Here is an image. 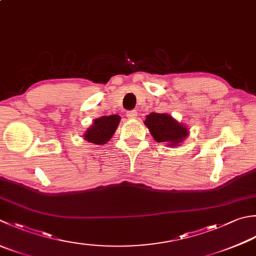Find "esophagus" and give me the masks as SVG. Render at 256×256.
Wrapping results in <instances>:
<instances>
[{
	"label": "esophagus",
	"instance_id": "esophagus-1",
	"mask_svg": "<svg viewBox=\"0 0 256 256\" xmlns=\"http://www.w3.org/2000/svg\"><path fill=\"white\" fill-rule=\"evenodd\" d=\"M126 116L128 118H135L138 116V112L135 111V110H132V111H128L126 112Z\"/></svg>",
	"mask_w": 256,
	"mask_h": 256
}]
</instances>
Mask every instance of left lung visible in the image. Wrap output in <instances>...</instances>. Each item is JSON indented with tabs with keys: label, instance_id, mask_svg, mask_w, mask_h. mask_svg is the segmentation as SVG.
I'll return each mask as SVG.
<instances>
[{
	"label": "left lung",
	"instance_id": "left-lung-1",
	"mask_svg": "<svg viewBox=\"0 0 256 256\" xmlns=\"http://www.w3.org/2000/svg\"><path fill=\"white\" fill-rule=\"evenodd\" d=\"M153 138L158 143H168V146H176L188 135V130L166 113H151L144 121Z\"/></svg>",
	"mask_w": 256,
	"mask_h": 256
}]
</instances>
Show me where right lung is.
I'll return each mask as SVG.
<instances>
[{
  "mask_svg": "<svg viewBox=\"0 0 256 256\" xmlns=\"http://www.w3.org/2000/svg\"><path fill=\"white\" fill-rule=\"evenodd\" d=\"M120 121H121V118L118 114L95 118L93 124L86 130V132L83 135V138L88 142H91L93 144H105L110 141V138L113 136L114 132L116 131Z\"/></svg>",
  "mask_w": 256,
  "mask_h": 256,
  "instance_id": "obj_1",
  "label": "right lung"
}]
</instances>
